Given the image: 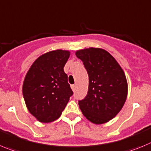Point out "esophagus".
Masks as SVG:
<instances>
[{
    "label": "esophagus",
    "mask_w": 151,
    "mask_h": 151,
    "mask_svg": "<svg viewBox=\"0 0 151 151\" xmlns=\"http://www.w3.org/2000/svg\"><path fill=\"white\" fill-rule=\"evenodd\" d=\"M71 88H72V90H73V91H75V90H76V85H71Z\"/></svg>",
    "instance_id": "1"
}]
</instances>
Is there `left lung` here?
Masks as SVG:
<instances>
[{
	"mask_svg": "<svg viewBox=\"0 0 151 151\" xmlns=\"http://www.w3.org/2000/svg\"><path fill=\"white\" fill-rule=\"evenodd\" d=\"M88 76V94L78 101L88 121L96 124L108 122L121 110L127 96L125 74L115 59L104 49L89 48L76 52Z\"/></svg>",
	"mask_w": 151,
	"mask_h": 151,
	"instance_id": "8db88e82",
	"label": "left lung"
}]
</instances>
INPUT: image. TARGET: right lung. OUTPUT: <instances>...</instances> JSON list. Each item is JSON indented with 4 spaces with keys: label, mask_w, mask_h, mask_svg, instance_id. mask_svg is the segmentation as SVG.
<instances>
[{
    "label": "right lung",
    "mask_w": 151,
    "mask_h": 151,
    "mask_svg": "<svg viewBox=\"0 0 151 151\" xmlns=\"http://www.w3.org/2000/svg\"><path fill=\"white\" fill-rule=\"evenodd\" d=\"M70 52L55 50L39 57L23 83V96L30 113L39 121L49 123L60 117L73 96L63 67Z\"/></svg>",
    "instance_id": "add662e5"
}]
</instances>
